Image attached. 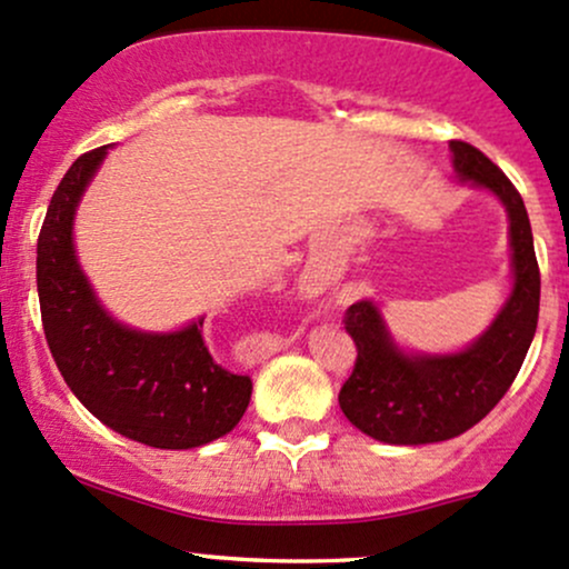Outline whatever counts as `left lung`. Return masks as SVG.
Wrapping results in <instances>:
<instances>
[{
    "label": "left lung",
    "instance_id": "1",
    "mask_svg": "<svg viewBox=\"0 0 569 569\" xmlns=\"http://www.w3.org/2000/svg\"><path fill=\"white\" fill-rule=\"evenodd\" d=\"M451 151L459 178L497 193L508 210L513 295L483 337L451 356L399 351L372 302L346 310L356 365L337 399L356 429L391 446L451 440L476 427L510 389L538 329L540 267L521 193L476 146L451 140Z\"/></svg>",
    "mask_w": 569,
    "mask_h": 569
}]
</instances>
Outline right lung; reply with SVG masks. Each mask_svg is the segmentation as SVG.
<instances>
[{
	"label": "right lung",
	"instance_id": "add662e5",
	"mask_svg": "<svg viewBox=\"0 0 569 569\" xmlns=\"http://www.w3.org/2000/svg\"><path fill=\"white\" fill-rule=\"evenodd\" d=\"M108 146L78 156L53 191L37 240V295L56 367L102 423L153 448H199L232 432L253 383L216 365L204 318L172 335L121 327L99 308L74 259L72 218Z\"/></svg>",
	"mask_w": 569,
	"mask_h": 569
}]
</instances>
